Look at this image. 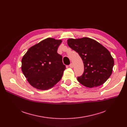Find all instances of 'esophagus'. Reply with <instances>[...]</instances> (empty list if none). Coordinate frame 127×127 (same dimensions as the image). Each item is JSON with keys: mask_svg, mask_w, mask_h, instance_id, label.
<instances>
[{"mask_svg": "<svg viewBox=\"0 0 127 127\" xmlns=\"http://www.w3.org/2000/svg\"><path fill=\"white\" fill-rule=\"evenodd\" d=\"M69 67H70V68H73V66H74V65H73V64H72V63H71L69 64Z\"/></svg>", "mask_w": 127, "mask_h": 127, "instance_id": "esophagus-1", "label": "esophagus"}]
</instances>
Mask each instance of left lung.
I'll return each instance as SVG.
<instances>
[{
  "mask_svg": "<svg viewBox=\"0 0 127 127\" xmlns=\"http://www.w3.org/2000/svg\"><path fill=\"white\" fill-rule=\"evenodd\" d=\"M67 44L77 52L84 64L83 74L78 81L92 88L103 84L111 76L114 64L110 52L101 44L88 37L68 39Z\"/></svg>",
  "mask_w": 127,
  "mask_h": 127,
  "instance_id": "8db88e82",
  "label": "left lung"
}]
</instances>
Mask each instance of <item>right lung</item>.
<instances>
[{
	"label": "right lung",
	"instance_id": "obj_1",
	"mask_svg": "<svg viewBox=\"0 0 127 127\" xmlns=\"http://www.w3.org/2000/svg\"><path fill=\"white\" fill-rule=\"evenodd\" d=\"M61 40L47 38L30 47L22 60V70L29 83L38 90L52 88L61 79L66 66L57 52Z\"/></svg>",
	"mask_w": 127,
	"mask_h": 127
}]
</instances>
